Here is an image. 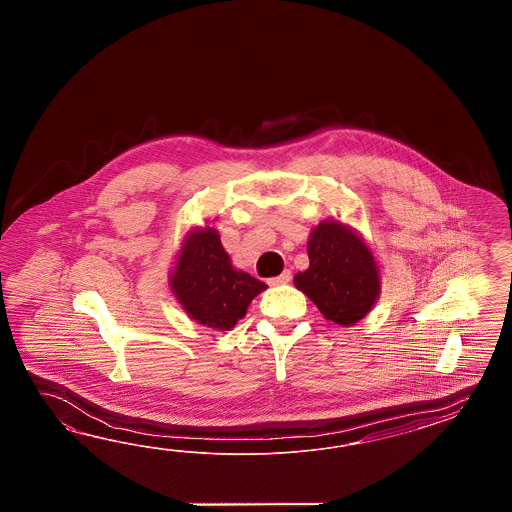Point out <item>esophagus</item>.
Returning <instances> with one entry per match:
<instances>
[{"instance_id":"esophagus-1","label":"esophagus","mask_w":512,"mask_h":512,"mask_svg":"<svg viewBox=\"0 0 512 512\" xmlns=\"http://www.w3.org/2000/svg\"><path fill=\"white\" fill-rule=\"evenodd\" d=\"M290 279H292V274L288 272V270H285L283 274L277 275V277H272V279H268V285L270 287H279V285H287V283H290Z\"/></svg>"}]
</instances>
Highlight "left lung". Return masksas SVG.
<instances>
[{
    "mask_svg": "<svg viewBox=\"0 0 512 512\" xmlns=\"http://www.w3.org/2000/svg\"><path fill=\"white\" fill-rule=\"evenodd\" d=\"M309 268L294 285L333 324L355 325L374 309L381 294V270L361 233L325 218L307 242Z\"/></svg>",
    "mask_w": 512,
    "mask_h": 512,
    "instance_id": "1",
    "label": "left lung"
}]
</instances>
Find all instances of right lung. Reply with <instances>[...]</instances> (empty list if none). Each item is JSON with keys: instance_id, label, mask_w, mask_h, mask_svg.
I'll return each instance as SVG.
<instances>
[{"instance_id": "add662e5", "label": "right lung", "mask_w": 512, "mask_h": 512, "mask_svg": "<svg viewBox=\"0 0 512 512\" xmlns=\"http://www.w3.org/2000/svg\"><path fill=\"white\" fill-rule=\"evenodd\" d=\"M168 287L190 320L214 331H229L246 316L266 285L233 266L218 229H188L168 275Z\"/></svg>"}]
</instances>
